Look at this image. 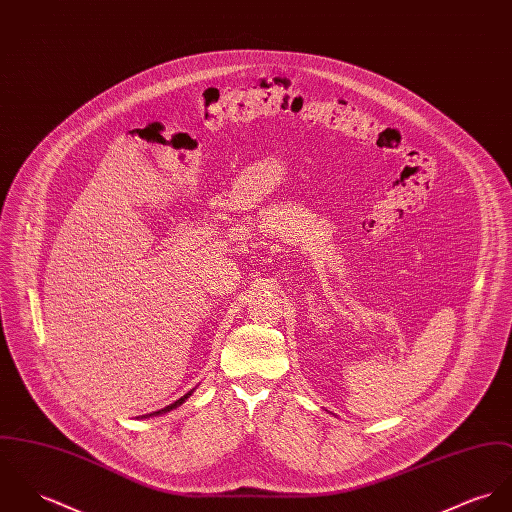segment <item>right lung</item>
Masks as SVG:
<instances>
[{
	"instance_id": "1",
	"label": "right lung",
	"mask_w": 512,
	"mask_h": 512,
	"mask_svg": "<svg viewBox=\"0 0 512 512\" xmlns=\"http://www.w3.org/2000/svg\"><path fill=\"white\" fill-rule=\"evenodd\" d=\"M192 393H194V389H192V391H188L184 397L178 398V400H174V402L169 404V406H165V408H161V410H157V412H151V414H143L141 418H151V416H161V414H167V412H171V410H174V408H178V406H180V404H182L186 398L190 397Z\"/></svg>"
}]
</instances>
